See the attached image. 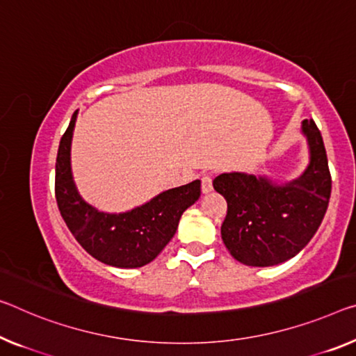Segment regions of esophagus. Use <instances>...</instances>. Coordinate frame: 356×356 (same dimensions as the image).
<instances>
[{"label":"esophagus","mask_w":356,"mask_h":356,"mask_svg":"<svg viewBox=\"0 0 356 356\" xmlns=\"http://www.w3.org/2000/svg\"><path fill=\"white\" fill-rule=\"evenodd\" d=\"M200 181H202V193H210V191L213 189V177L210 173H204L202 175V178H200Z\"/></svg>","instance_id":"esophagus-1"}]
</instances>
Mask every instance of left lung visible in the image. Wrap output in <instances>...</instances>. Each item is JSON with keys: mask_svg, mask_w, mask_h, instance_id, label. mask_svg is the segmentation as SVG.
<instances>
[{"mask_svg": "<svg viewBox=\"0 0 356 356\" xmlns=\"http://www.w3.org/2000/svg\"><path fill=\"white\" fill-rule=\"evenodd\" d=\"M310 163L298 179L278 186L264 177L222 173L213 188L227 202L221 237L247 266H277L296 256L318 231L331 197V173L323 138L314 119L302 122Z\"/></svg>", "mask_w": 356, "mask_h": 356, "instance_id": "left-lung-1", "label": "left lung"}]
</instances>
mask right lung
Wrapping results in <instances>:
<instances>
[{
  "instance_id": "obj_1",
  "label": "right lung",
  "mask_w": 356,
  "mask_h": 356,
  "mask_svg": "<svg viewBox=\"0 0 356 356\" xmlns=\"http://www.w3.org/2000/svg\"><path fill=\"white\" fill-rule=\"evenodd\" d=\"M78 111L58 145L56 199L60 215L87 253L108 266L135 269L151 262L177 232L183 211L200 197V181L168 189L132 211L109 215L79 195L71 175V138Z\"/></svg>"
}]
</instances>
